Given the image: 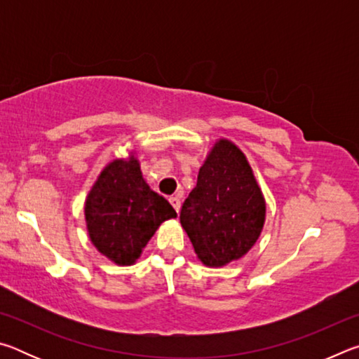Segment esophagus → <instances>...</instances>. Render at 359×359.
Instances as JSON below:
<instances>
[{
	"instance_id": "1",
	"label": "esophagus",
	"mask_w": 359,
	"mask_h": 359,
	"mask_svg": "<svg viewBox=\"0 0 359 359\" xmlns=\"http://www.w3.org/2000/svg\"><path fill=\"white\" fill-rule=\"evenodd\" d=\"M169 203H171V205L175 209V212L180 210V199H179L177 196H171V198H169Z\"/></svg>"
}]
</instances>
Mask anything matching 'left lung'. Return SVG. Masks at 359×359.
<instances>
[{
	"instance_id": "1",
	"label": "left lung",
	"mask_w": 359,
	"mask_h": 359,
	"mask_svg": "<svg viewBox=\"0 0 359 359\" xmlns=\"http://www.w3.org/2000/svg\"><path fill=\"white\" fill-rule=\"evenodd\" d=\"M264 218V196L245 155L228 139H220L180 210L194 253L209 267L226 266L255 245Z\"/></svg>"
}]
</instances>
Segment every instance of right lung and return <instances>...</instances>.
Segmentation results:
<instances>
[{"label":"right lung","mask_w":359,"mask_h":359,"mask_svg":"<svg viewBox=\"0 0 359 359\" xmlns=\"http://www.w3.org/2000/svg\"><path fill=\"white\" fill-rule=\"evenodd\" d=\"M175 217L172 205L145 184L135 155L109 163L85 201L90 239L120 266L135 263L158 226Z\"/></svg>","instance_id":"add662e5"}]
</instances>
